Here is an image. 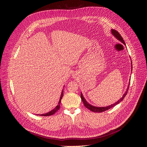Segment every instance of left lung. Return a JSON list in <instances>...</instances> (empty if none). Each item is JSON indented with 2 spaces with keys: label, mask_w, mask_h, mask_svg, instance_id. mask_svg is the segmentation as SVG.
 <instances>
[{
  "label": "left lung",
  "mask_w": 147,
  "mask_h": 147,
  "mask_svg": "<svg viewBox=\"0 0 147 147\" xmlns=\"http://www.w3.org/2000/svg\"><path fill=\"white\" fill-rule=\"evenodd\" d=\"M112 34L114 35L115 37H116L117 39L119 40V41H121L123 43H124V45H125V42H124L123 37H121V35L119 34V33L118 32L117 30H114V29H112ZM129 88V86L127 87V89L126 91L123 94V97H121V98L119 100H118L117 102H115V103H114L112 105L107 106V107H94V106H92V105H91L90 104H89L88 102L86 101V100L84 99V98L83 97L82 93H81V96L80 97H81L82 100V101L83 102L84 105L85 106V107H86L89 110H90L91 111H92V112H96V113H98L99 112V113H100V112H104V111L107 110L109 109H110L111 108L113 107H115V105H117L118 104H119L120 102H121L123 100V99L124 98V97H125V96H126L127 93V91H128Z\"/></svg>",
  "instance_id": "8db88e82"
}]
</instances>
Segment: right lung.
<instances>
[{"label":"right lung","mask_w":147,"mask_h":147,"mask_svg":"<svg viewBox=\"0 0 147 147\" xmlns=\"http://www.w3.org/2000/svg\"><path fill=\"white\" fill-rule=\"evenodd\" d=\"M63 91H62V92H61V97H60V100H59V103H58V104H57V105L55 109L52 110L51 111H50V112H48V113H47L42 114V115H40V116H44V117H45V116H51V115H53V114H55V113L57 112V111L59 109L61 101L62 98H63Z\"/></svg>","instance_id":"right-lung-1"}]
</instances>
